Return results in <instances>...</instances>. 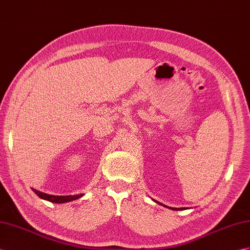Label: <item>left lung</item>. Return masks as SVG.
<instances>
[{
    "instance_id": "obj_1",
    "label": "left lung",
    "mask_w": 250,
    "mask_h": 250,
    "mask_svg": "<svg viewBox=\"0 0 250 250\" xmlns=\"http://www.w3.org/2000/svg\"><path fill=\"white\" fill-rule=\"evenodd\" d=\"M172 210H180V209H185V208H170Z\"/></svg>"
}]
</instances>
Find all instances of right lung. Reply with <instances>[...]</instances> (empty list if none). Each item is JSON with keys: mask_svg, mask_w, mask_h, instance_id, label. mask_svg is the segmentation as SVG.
<instances>
[{"mask_svg": "<svg viewBox=\"0 0 250 250\" xmlns=\"http://www.w3.org/2000/svg\"><path fill=\"white\" fill-rule=\"evenodd\" d=\"M33 191L35 192V193L38 196L43 198V200H46V201H49V202H52V203H59V204L77 200V198H79V197H81L83 195V194H77V195H66V196L65 195H61V196H59V195H50V194L43 193V192H40V191H38L36 189H33Z\"/></svg>", "mask_w": 250, "mask_h": 250, "instance_id": "add662e5", "label": "right lung"}]
</instances>
